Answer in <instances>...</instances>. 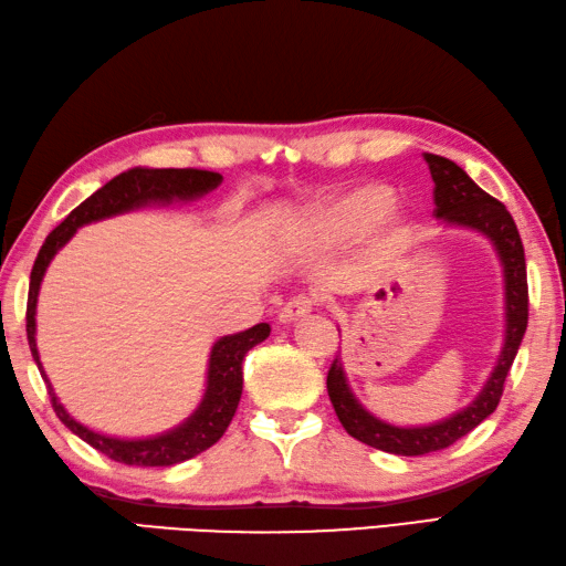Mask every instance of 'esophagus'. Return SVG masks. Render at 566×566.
I'll list each match as a JSON object with an SVG mask.
<instances>
[{
    "instance_id": "obj_1",
    "label": "esophagus",
    "mask_w": 566,
    "mask_h": 566,
    "mask_svg": "<svg viewBox=\"0 0 566 566\" xmlns=\"http://www.w3.org/2000/svg\"><path fill=\"white\" fill-rule=\"evenodd\" d=\"M312 310H314V302L310 300V296H294V300L286 302L280 310V322L294 324V322H300V318L310 316Z\"/></svg>"
}]
</instances>
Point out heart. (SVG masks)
Listing matches in <instances>:
<instances>
[{
    "mask_svg": "<svg viewBox=\"0 0 566 566\" xmlns=\"http://www.w3.org/2000/svg\"><path fill=\"white\" fill-rule=\"evenodd\" d=\"M396 202V192L386 182H358L354 188L334 195L326 202L306 214L302 234L310 242L348 244L366 238L378 228L384 232V242L396 244L406 238V222L390 212Z\"/></svg>",
    "mask_w": 566,
    "mask_h": 566,
    "instance_id": "b5f03b06",
    "label": "heart"
}]
</instances>
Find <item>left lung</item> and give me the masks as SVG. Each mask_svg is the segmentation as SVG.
Returning a JSON list of instances; mask_svg holds the SVG:
<instances>
[{
    "instance_id": "obj_1",
    "label": "left lung",
    "mask_w": 566,
    "mask_h": 566,
    "mask_svg": "<svg viewBox=\"0 0 566 566\" xmlns=\"http://www.w3.org/2000/svg\"><path fill=\"white\" fill-rule=\"evenodd\" d=\"M430 178L436 182V210L433 214L443 220L446 228L472 230L490 240L502 266V284H505V338L495 366L488 376L480 394L465 408L455 410L443 420L428 426H394L376 418L371 410L361 406L346 381L342 354L334 358L326 376V388L332 406L342 420L344 430L352 438L371 446L376 450L394 455H426L453 446L455 440L468 436L482 420L495 413L500 403L510 366L515 361L517 348L527 328V266L525 248H522L517 224L502 202L480 188L465 170L443 156L426 153Z\"/></svg>"
}]
</instances>
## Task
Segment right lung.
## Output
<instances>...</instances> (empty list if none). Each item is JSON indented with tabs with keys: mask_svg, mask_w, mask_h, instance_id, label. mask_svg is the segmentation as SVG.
Here are the masks:
<instances>
[{
	"mask_svg": "<svg viewBox=\"0 0 566 566\" xmlns=\"http://www.w3.org/2000/svg\"><path fill=\"white\" fill-rule=\"evenodd\" d=\"M222 182L220 172L210 170H192V168H130L108 180L104 188L96 190L91 198L71 210L69 218L59 224L56 230L49 232L46 242L41 244L36 254L32 276H29V300H27V338L32 356L39 366V374L49 388L51 406L56 416L71 433L86 440L98 453L108 455L116 462L143 468H170L182 460L200 455L202 450L218 443L224 436L230 420L238 410L242 396V361L252 346L262 344L270 336V324H256L248 332L220 336L210 348L208 358V381H205V394L198 408L182 420L180 426L166 430V433L148 436V438H116L106 436L101 430L88 428L69 413L54 394L49 376L41 366L39 348H36V302L39 290L44 282L51 260L64 244L74 238L78 228L84 224L116 218V214L148 208V205H172V202H192L200 200L202 195L212 192Z\"/></svg>",
	"mask_w": 566,
	"mask_h": 566,
	"instance_id": "add662e5",
	"label": "right lung"
}]
</instances>
